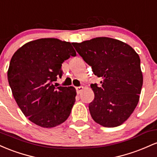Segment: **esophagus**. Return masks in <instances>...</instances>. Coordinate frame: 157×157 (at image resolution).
Segmentation results:
<instances>
[{"label":"esophagus","mask_w":157,"mask_h":157,"mask_svg":"<svg viewBox=\"0 0 157 157\" xmlns=\"http://www.w3.org/2000/svg\"><path fill=\"white\" fill-rule=\"evenodd\" d=\"M83 90H84V87H76L77 93H78V94H79V93H81L82 92V91H83Z\"/></svg>","instance_id":"esophagus-1"}]
</instances>
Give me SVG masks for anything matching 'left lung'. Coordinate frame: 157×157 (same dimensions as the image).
<instances>
[{"mask_svg":"<svg viewBox=\"0 0 157 157\" xmlns=\"http://www.w3.org/2000/svg\"><path fill=\"white\" fill-rule=\"evenodd\" d=\"M72 44L93 73L102 78L101 87L90 85L95 96L89 104L93 119L106 128L121 125L140 101L143 83L140 56L128 44L107 37Z\"/></svg>","mask_w":157,"mask_h":157,"instance_id":"obj_1","label":"left lung"}]
</instances>
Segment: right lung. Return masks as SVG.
Listing matches in <instances>:
<instances>
[{
  "label": "right lung",
  "mask_w": 157,
  "mask_h": 157,
  "mask_svg": "<svg viewBox=\"0 0 157 157\" xmlns=\"http://www.w3.org/2000/svg\"><path fill=\"white\" fill-rule=\"evenodd\" d=\"M76 56L70 42L40 38L27 42L12 56L7 71L12 95L23 113L42 128H51L67 119L75 101L73 87H56L61 65Z\"/></svg>",
  "instance_id": "right-lung-1"
}]
</instances>
